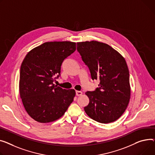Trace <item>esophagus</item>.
Returning <instances> with one entry per match:
<instances>
[{
  "instance_id": "1",
  "label": "esophagus",
  "mask_w": 155,
  "mask_h": 155,
  "mask_svg": "<svg viewBox=\"0 0 155 155\" xmlns=\"http://www.w3.org/2000/svg\"><path fill=\"white\" fill-rule=\"evenodd\" d=\"M82 94V92L80 91H76V95L77 96H80Z\"/></svg>"
}]
</instances>
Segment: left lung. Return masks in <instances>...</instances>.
<instances>
[{
  "instance_id": "1",
  "label": "left lung",
  "mask_w": 155,
  "mask_h": 155,
  "mask_svg": "<svg viewBox=\"0 0 155 155\" xmlns=\"http://www.w3.org/2000/svg\"><path fill=\"white\" fill-rule=\"evenodd\" d=\"M77 49L91 79L100 80L98 87L85 93L89 98L85 113L99 123L116 121L130 98V74L125 58L110 45L97 41L78 42Z\"/></svg>"
}]
</instances>
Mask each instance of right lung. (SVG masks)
Listing matches in <instances>:
<instances>
[{
  "mask_svg": "<svg viewBox=\"0 0 155 155\" xmlns=\"http://www.w3.org/2000/svg\"><path fill=\"white\" fill-rule=\"evenodd\" d=\"M75 50V42H45L29 51L23 60L20 95L27 113L35 121L49 123L58 120L74 101V89H64L54 82L60 77L64 60Z\"/></svg>",
  "mask_w": 155,
  "mask_h": 155,
  "instance_id": "obj_1",
  "label": "right lung"
}]
</instances>
